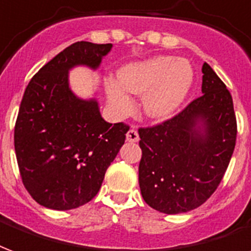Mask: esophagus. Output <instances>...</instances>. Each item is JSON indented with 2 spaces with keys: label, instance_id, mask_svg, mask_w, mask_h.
Segmentation results:
<instances>
[{
  "label": "esophagus",
  "instance_id": "esophagus-1",
  "mask_svg": "<svg viewBox=\"0 0 251 251\" xmlns=\"http://www.w3.org/2000/svg\"><path fill=\"white\" fill-rule=\"evenodd\" d=\"M138 140H140V135H138L137 130H134V129L127 130V133H126V141L127 142H138Z\"/></svg>",
  "mask_w": 251,
  "mask_h": 251
}]
</instances>
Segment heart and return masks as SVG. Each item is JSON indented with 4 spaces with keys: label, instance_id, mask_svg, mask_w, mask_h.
Returning a JSON list of instances; mask_svg holds the SVG:
<instances>
[{
    "label": "heart",
    "instance_id": "heart-1",
    "mask_svg": "<svg viewBox=\"0 0 251 251\" xmlns=\"http://www.w3.org/2000/svg\"><path fill=\"white\" fill-rule=\"evenodd\" d=\"M118 79L105 82L107 102L117 117L129 114L133 100L141 97V110L154 121L173 117L182 106L194 83V69L187 59L173 55H154L130 62L120 69Z\"/></svg>",
    "mask_w": 251,
    "mask_h": 251
}]
</instances>
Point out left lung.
I'll return each mask as SVG.
<instances>
[{"label": "left lung", "instance_id": "left-lung-1", "mask_svg": "<svg viewBox=\"0 0 251 251\" xmlns=\"http://www.w3.org/2000/svg\"><path fill=\"white\" fill-rule=\"evenodd\" d=\"M202 73L201 97L172 120L138 130L141 194L165 214L186 213L207 201L234 151L231 94L206 62Z\"/></svg>", "mask_w": 251, "mask_h": 251}]
</instances>
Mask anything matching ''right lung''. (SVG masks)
<instances>
[{
    "instance_id": "1",
    "label": "right lung",
    "mask_w": 251,
    "mask_h": 251,
    "mask_svg": "<svg viewBox=\"0 0 251 251\" xmlns=\"http://www.w3.org/2000/svg\"><path fill=\"white\" fill-rule=\"evenodd\" d=\"M111 48L75 42L25 89L14 129L17 162L29 194L48 209L70 210L92 201L125 144L129 127L106 122L97 98L78 97L69 82L70 70H97Z\"/></svg>"
}]
</instances>
